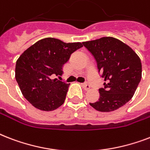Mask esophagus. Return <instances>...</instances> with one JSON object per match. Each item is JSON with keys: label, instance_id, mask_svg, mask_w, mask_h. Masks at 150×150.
<instances>
[{"label": "esophagus", "instance_id": "esophagus-1", "mask_svg": "<svg viewBox=\"0 0 150 150\" xmlns=\"http://www.w3.org/2000/svg\"><path fill=\"white\" fill-rule=\"evenodd\" d=\"M82 86H83V88H84L86 90H89V89H90V86H89V84H88L87 82H84V83H82Z\"/></svg>", "mask_w": 150, "mask_h": 150}]
</instances>
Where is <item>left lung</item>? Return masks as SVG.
Wrapping results in <instances>:
<instances>
[{
    "instance_id": "obj_1",
    "label": "left lung",
    "mask_w": 150,
    "mask_h": 150,
    "mask_svg": "<svg viewBox=\"0 0 150 150\" xmlns=\"http://www.w3.org/2000/svg\"><path fill=\"white\" fill-rule=\"evenodd\" d=\"M96 60L99 74L104 79L100 98L89 104L96 110L118 109L132 99L142 78V63L132 48L114 37H102L82 43Z\"/></svg>"
}]
</instances>
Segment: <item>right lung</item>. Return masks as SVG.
I'll return each mask as SVG.
<instances>
[{"label":"right lung","mask_w":150,"mask_h":150,"mask_svg":"<svg viewBox=\"0 0 150 150\" xmlns=\"http://www.w3.org/2000/svg\"><path fill=\"white\" fill-rule=\"evenodd\" d=\"M81 43H64L43 39L29 47L15 65V79L23 96L33 107L50 111L63 104L70 83L54 79L62 75V67Z\"/></svg>","instance_id":"right-lung-1"}]
</instances>
